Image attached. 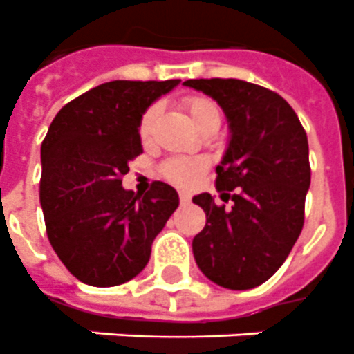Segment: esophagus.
Wrapping results in <instances>:
<instances>
[{"instance_id":"esophagus-1","label":"esophagus","mask_w":354,"mask_h":354,"mask_svg":"<svg viewBox=\"0 0 354 354\" xmlns=\"http://www.w3.org/2000/svg\"><path fill=\"white\" fill-rule=\"evenodd\" d=\"M179 199L180 205H188L190 203V194L188 192H179Z\"/></svg>"}]
</instances>
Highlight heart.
I'll list each match as a JSON object with an SVG mask.
<instances>
[{
	"label": "heart",
	"mask_w": 354,
	"mask_h": 354,
	"mask_svg": "<svg viewBox=\"0 0 354 354\" xmlns=\"http://www.w3.org/2000/svg\"><path fill=\"white\" fill-rule=\"evenodd\" d=\"M180 106L185 107L186 113L190 115L192 122L205 131L208 128H219L221 124L223 113L221 107L217 106L216 102L203 95H192V97H185L180 100ZM160 106L159 104H151V106L142 113L140 122H138V133L140 137L146 138L153 128L155 120L159 117ZM206 160L201 157H194V159H186V157H179V159H169L162 164V175L168 180L180 186H190L195 180L199 179V175L205 171Z\"/></svg>",
	"instance_id": "heart-1"
}]
</instances>
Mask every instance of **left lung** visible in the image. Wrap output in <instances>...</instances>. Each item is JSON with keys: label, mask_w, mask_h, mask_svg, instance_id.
<instances>
[{"label": "left lung", "mask_w": 354, "mask_h": 354, "mask_svg": "<svg viewBox=\"0 0 354 354\" xmlns=\"http://www.w3.org/2000/svg\"><path fill=\"white\" fill-rule=\"evenodd\" d=\"M216 98L230 122V142L216 168V188L194 197L206 214L192 248L201 272L225 289L265 283L292 250L305 221L310 185L307 133L289 102L236 78L186 80Z\"/></svg>", "instance_id": "obj_1"}]
</instances>
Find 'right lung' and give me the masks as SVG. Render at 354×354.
Here are the masks:
<instances>
[{
    "instance_id": "add662e5",
    "label": "right lung",
    "mask_w": 354,
    "mask_h": 354,
    "mask_svg": "<svg viewBox=\"0 0 354 354\" xmlns=\"http://www.w3.org/2000/svg\"><path fill=\"white\" fill-rule=\"evenodd\" d=\"M179 80H113L62 107L41 142L39 203L55 252L82 283L115 287L149 261L151 243L179 206L155 180L124 190L128 164L142 153L138 122Z\"/></svg>"
}]
</instances>
